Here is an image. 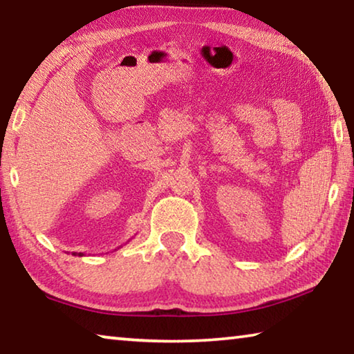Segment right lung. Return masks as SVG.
<instances>
[{"mask_svg":"<svg viewBox=\"0 0 354 354\" xmlns=\"http://www.w3.org/2000/svg\"><path fill=\"white\" fill-rule=\"evenodd\" d=\"M73 256H84V253H73Z\"/></svg>","mask_w":354,"mask_h":354,"instance_id":"1","label":"right lung"}]
</instances>
